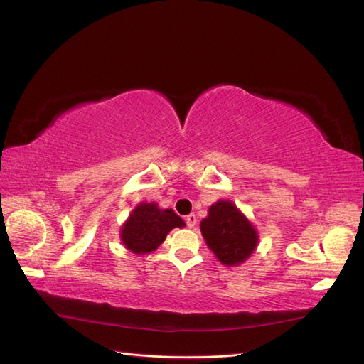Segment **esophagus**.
<instances>
[{"label": "esophagus", "mask_w": 364, "mask_h": 364, "mask_svg": "<svg viewBox=\"0 0 364 364\" xmlns=\"http://www.w3.org/2000/svg\"><path fill=\"white\" fill-rule=\"evenodd\" d=\"M185 222H186V226H188V228H194L196 223H197V217L194 214L186 215L185 217Z\"/></svg>", "instance_id": "1"}]
</instances>
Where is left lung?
Returning a JSON list of instances; mask_svg holds the SVG:
<instances>
[{"instance_id":"1","label":"left lung","mask_w":364,"mask_h":364,"mask_svg":"<svg viewBox=\"0 0 364 364\" xmlns=\"http://www.w3.org/2000/svg\"><path fill=\"white\" fill-rule=\"evenodd\" d=\"M200 230L208 247L225 266H238L258 246L257 229L230 200H218L209 206Z\"/></svg>"}]
</instances>
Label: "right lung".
I'll use <instances>...</instances> for the list:
<instances>
[{
  "mask_svg": "<svg viewBox=\"0 0 364 364\" xmlns=\"http://www.w3.org/2000/svg\"><path fill=\"white\" fill-rule=\"evenodd\" d=\"M185 226L173 209H161L156 203H139L121 228V241L130 252L146 255L156 250L174 228Z\"/></svg>",
  "mask_w": 364,
  "mask_h": 364,
  "instance_id": "right-lung-1",
  "label": "right lung"
}]
</instances>
